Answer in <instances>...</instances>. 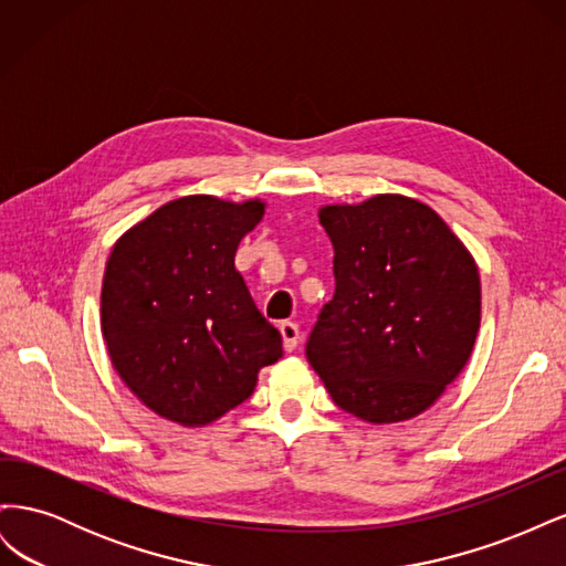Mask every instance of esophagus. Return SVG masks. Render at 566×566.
Returning a JSON list of instances; mask_svg holds the SVG:
<instances>
[{"label": "esophagus", "mask_w": 566, "mask_h": 566, "mask_svg": "<svg viewBox=\"0 0 566 566\" xmlns=\"http://www.w3.org/2000/svg\"><path fill=\"white\" fill-rule=\"evenodd\" d=\"M279 331H281V337H283L285 352H293V349L297 347V342H300V328H297V323L283 321V323L279 325Z\"/></svg>", "instance_id": "34e87169"}]
</instances>
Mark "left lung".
I'll use <instances>...</instances> for the list:
<instances>
[{
    "mask_svg": "<svg viewBox=\"0 0 566 566\" xmlns=\"http://www.w3.org/2000/svg\"><path fill=\"white\" fill-rule=\"evenodd\" d=\"M335 295L306 342L333 401L373 424L430 408L472 354L482 285L474 256L430 205L380 193L325 205Z\"/></svg>",
    "mask_w": 566,
    "mask_h": 566,
    "instance_id": "left-lung-1",
    "label": "left lung"
}]
</instances>
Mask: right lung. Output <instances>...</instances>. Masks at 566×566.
I'll return each mask as SVG.
<instances>
[{"mask_svg": "<svg viewBox=\"0 0 566 566\" xmlns=\"http://www.w3.org/2000/svg\"><path fill=\"white\" fill-rule=\"evenodd\" d=\"M264 208L262 200L177 198L119 235L108 256L101 331L111 361L160 418L214 422L283 356L281 333L233 264Z\"/></svg>", "mask_w": 566, "mask_h": 566, "instance_id": "1", "label": "right lung"}]
</instances>
